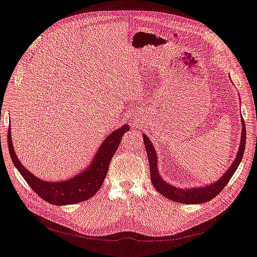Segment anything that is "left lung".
Wrapping results in <instances>:
<instances>
[{
    "mask_svg": "<svg viewBox=\"0 0 257 257\" xmlns=\"http://www.w3.org/2000/svg\"><path fill=\"white\" fill-rule=\"evenodd\" d=\"M241 137H240V144L238 147V152L236 154L235 160L233 161L232 165L229 167L227 172L222 175L219 180L215 183L197 187V188H189V189H181L175 186H172L165 182L161 177L159 170H158V155L156 151L154 150V146L147 136L143 135L145 148L147 150L149 167H150V177L153 187L158 190L162 195L169 198L173 202L182 203V204H203L209 202L212 198H214L221 190L226 187L228 182L231 180L234 172L236 171L237 167L242 160V155L244 151V146H246V125H244V120L241 117Z\"/></svg>",
    "mask_w": 257,
    "mask_h": 257,
    "instance_id": "obj_1",
    "label": "left lung"
}]
</instances>
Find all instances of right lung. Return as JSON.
<instances>
[{
    "mask_svg": "<svg viewBox=\"0 0 257 257\" xmlns=\"http://www.w3.org/2000/svg\"><path fill=\"white\" fill-rule=\"evenodd\" d=\"M128 130L129 126L124 125L112 133H110L99 146L90 166H88L80 174L71 178L69 177L67 181L62 182H48L41 180L35 174L30 173L22 165V163L18 160V156L16 155V151L13 146L10 124L7 132L8 149L16 168L24 177L29 187L41 198L55 206L72 205L91 198L101 188L108 172L109 164L119 146L121 137Z\"/></svg>",
    "mask_w": 257,
    "mask_h": 257,
    "instance_id": "obj_1",
    "label": "right lung"
}]
</instances>
